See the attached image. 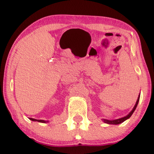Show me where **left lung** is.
Instances as JSON below:
<instances>
[{
  "label": "left lung",
  "instance_id": "1",
  "mask_svg": "<svg viewBox=\"0 0 154 154\" xmlns=\"http://www.w3.org/2000/svg\"><path fill=\"white\" fill-rule=\"evenodd\" d=\"M139 99H140V95L138 96V98H137V101H136V103L135 105V106H134L133 109H132V110L130 111V114H128V115H127L126 116H124L122 118H120V119H114V120H108V119H103V121L106 124H110V125H119V124H121L123 122H125V120H127L130 117V116H132V114H133V112L135 111L136 107H137V104H138V102H139Z\"/></svg>",
  "mask_w": 154,
  "mask_h": 154
}]
</instances>
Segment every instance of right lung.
<instances>
[{
    "instance_id": "right-lung-1",
    "label": "right lung",
    "mask_w": 154,
    "mask_h": 154,
    "mask_svg": "<svg viewBox=\"0 0 154 154\" xmlns=\"http://www.w3.org/2000/svg\"><path fill=\"white\" fill-rule=\"evenodd\" d=\"M29 119L32 120V121H34V122H42V123H46V122H48V121H45V120H41V119H33V118H29Z\"/></svg>"
}]
</instances>
